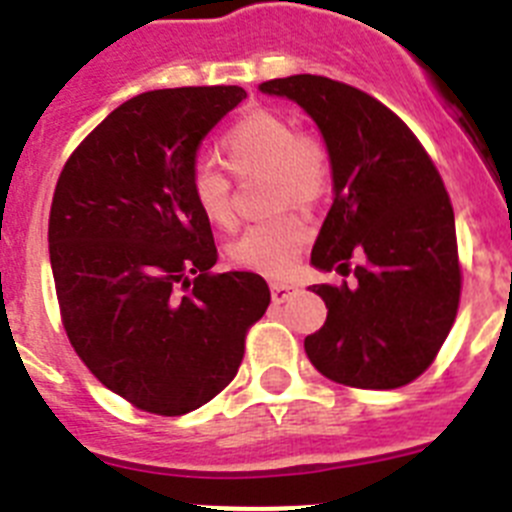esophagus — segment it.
I'll use <instances>...</instances> for the list:
<instances>
[{
	"mask_svg": "<svg viewBox=\"0 0 512 512\" xmlns=\"http://www.w3.org/2000/svg\"><path fill=\"white\" fill-rule=\"evenodd\" d=\"M297 287L295 284H287V282H271V300L277 302H287L289 297L295 295Z\"/></svg>",
	"mask_w": 512,
	"mask_h": 512,
	"instance_id": "34e87169",
	"label": "esophagus"
}]
</instances>
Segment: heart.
Returning a JSON list of instances; mask_svg holds the SVG:
<instances>
[{"label":"heart","mask_w":512,"mask_h":512,"mask_svg":"<svg viewBox=\"0 0 512 512\" xmlns=\"http://www.w3.org/2000/svg\"><path fill=\"white\" fill-rule=\"evenodd\" d=\"M225 164L238 179L266 176V205L310 207L330 184V158L312 135L297 133L295 125L274 112L243 117L223 138ZM192 200L212 228L235 225L230 182L217 169L200 166L192 174ZM310 241V225L297 212H279L243 230L228 248L233 264L264 277H284L295 269L297 256Z\"/></svg>","instance_id":"heart-1"}]
</instances>
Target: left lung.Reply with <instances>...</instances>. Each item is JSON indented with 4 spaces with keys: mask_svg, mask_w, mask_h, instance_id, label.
<instances>
[{
    "mask_svg": "<svg viewBox=\"0 0 512 512\" xmlns=\"http://www.w3.org/2000/svg\"><path fill=\"white\" fill-rule=\"evenodd\" d=\"M297 102L325 140L333 205L310 264L354 284H312L328 307L305 338L323 377L361 390H395L433 364L461 295L451 200L413 130L382 102L325 76L259 84Z\"/></svg>",
    "mask_w": 512,
    "mask_h": 512,
    "instance_id": "8db88e82",
    "label": "left lung"
}]
</instances>
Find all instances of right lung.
Instances as JSON below:
<instances>
[{
  "label": "right lung",
  "mask_w": 512,
  "mask_h": 512,
  "mask_svg": "<svg viewBox=\"0 0 512 512\" xmlns=\"http://www.w3.org/2000/svg\"><path fill=\"white\" fill-rule=\"evenodd\" d=\"M241 87L156 89L81 140L53 192L48 248L66 336L89 372L146 413L184 415L223 392L271 302L253 271L212 274L192 200L205 135Z\"/></svg>",
  "instance_id": "add662e5"
}]
</instances>
